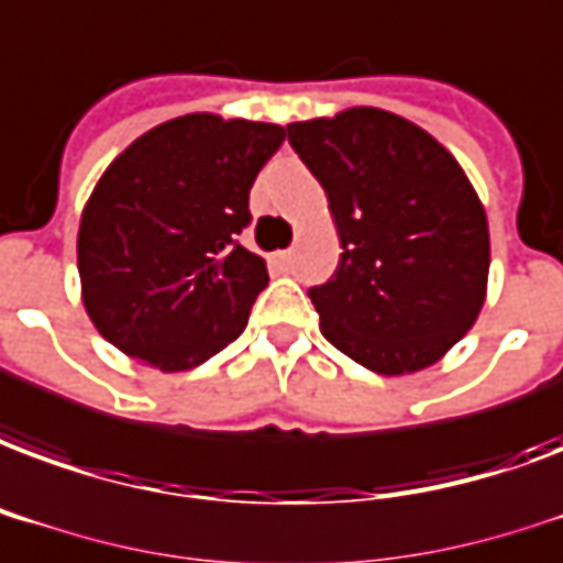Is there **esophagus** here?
<instances>
[{
	"label": "esophagus",
	"mask_w": 563,
	"mask_h": 563,
	"mask_svg": "<svg viewBox=\"0 0 563 563\" xmlns=\"http://www.w3.org/2000/svg\"><path fill=\"white\" fill-rule=\"evenodd\" d=\"M273 264H276L278 269H287V266H290V252H276V255H273Z\"/></svg>",
	"instance_id": "esophagus-1"
}]
</instances>
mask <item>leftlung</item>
Returning <instances> with one entry per match:
<instances>
[{
    "mask_svg": "<svg viewBox=\"0 0 563 563\" xmlns=\"http://www.w3.org/2000/svg\"><path fill=\"white\" fill-rule=\"evenodd\" d=\"M287 142L327 189L344 249L308 290L327 341L386 377L433 365L487 294V213L460 163L371 106L287 124Z\"/></svg>",
    "mask_w": 563,
    "mask_h": 563,
    "instance_id": "1",
    "label": "left lung"
}]
</instances>
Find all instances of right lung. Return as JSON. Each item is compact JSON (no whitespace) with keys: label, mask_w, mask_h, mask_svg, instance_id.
<instances>
[{"label":"right lung","mask_w":563,"mask_h":563,"mask_svg":"<svg viewBox=\"0 0 563 563\" xmlns=\"http://www.w3.org/2000/svg\"><path fill=\"white\" fill-rule=\"evenodd\" d=\"M285 130L219 115L175 118L106 168L76 236L97 332L159 371H186L246 329L269 276L240 246L249 189Z\"/></svg>","instance_id":"obj_1"}]
</instances>
